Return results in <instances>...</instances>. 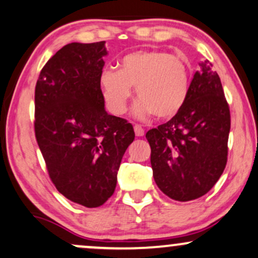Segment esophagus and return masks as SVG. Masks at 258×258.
Wrapping results in <instances>:
<instances>
[{
    "mask_svg": "<svg viewBox=\"0 0 258 258\" xmlns=\"http://www.w3.org/2000/svg\"><path fill=\"white\" fill-rule=\"evenodd\" d=\"M133 128H135V133L137 137H142V136H144V128L141 125H135L133 126Z\"/></svg>",
    "mask_w": 258,
    "mask_h": 258,
    "instance_id": "1",
    "label": "esophagus"
}]
</instances>
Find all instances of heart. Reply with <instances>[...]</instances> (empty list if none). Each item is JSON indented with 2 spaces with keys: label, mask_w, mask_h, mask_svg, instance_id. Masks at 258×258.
<instances>
[{
  "label": "heart",
  "mask_w": 258,
  "mask_h": 258,
  "mask_svg": "<svg viewBox=\"0 0 258 258\" xmlns=\"http://www.w3.org/2000/svg\"><path fill=\"white\" fill-rule=\"evenodd\" d=\"M99 86L106 108L123 114L136 87L135 115L146 119H172L185 104L190 87V69L182 58L164 51H137L121 58L119 70L105 68Z\"/></svg>",
  "instance_id": "1"
}]
</instances>
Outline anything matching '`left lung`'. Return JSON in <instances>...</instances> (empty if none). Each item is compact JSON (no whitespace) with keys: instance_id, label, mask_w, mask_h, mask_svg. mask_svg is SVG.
I'll use <instances>...</instances> for the list:
<instances>
[{"instance_id":"8db88e82","label":"left lung","mask_w":258,"mask_h":258,"mask_svg":"<svg viewBox=\"0 0 258 258\" xmlns=\"http://www.w3.org/2000/svg\"><path fill=\"white\" fill-rule=\"evenodd\" d=\"M199 65L180 111L146 135L154 179L162 193L177 201L209 193L228 159L229 105L212 64L205 60Z\"/></svg>"}]
</instances>
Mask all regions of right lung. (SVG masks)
Masks as SVG:
<instances>
[{"label": "right lung", "instance_id": "right-lung-1", "mask_svg": "<svg viewBox=\"0 0 258 258\" xmlns=\"http://www.w3.org/2000/svg\"><path fill=\"white\" fill-rule=\"evenodd\" d=\"M105 42L64 46L35 87V137L49 178L67 199L98 207L114 194L132 123L109 115L99 86Z\"/></svg>", "mask_w": 258, "mask_h": 258}]
</instances>
